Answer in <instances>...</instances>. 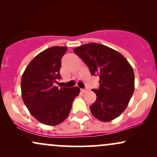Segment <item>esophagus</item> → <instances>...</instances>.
I'll list each match as a JSON object with an SVG mask.
<instances>
[{
    "instance_id": "1",
    "label": "esophagus",
    "mask_w": 157,
    "mask_h": 157,
    "mask_svg": "<svg viewBox=\"0 0 157 157\" xmlns=\"http://www.w3.org/2000/svg\"><path fill=\"white\" fill-rule=\"evenodd\" d=\"M88 91H89V89H88L87 88H86V89H81V91H82V93H86V92H87Z\"/></svg>"
}]
</instances>
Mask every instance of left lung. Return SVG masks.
<instances>
[{
    "label": "left lung",
    "instance_id": "8db88e82",
    "mask_svg": "<svg viewBox=\"0 0 157 157\" xmlns=\"http://www.w3.org/2000/svg\"><path fill=\"white\" fill-rule=\"evenodd\" d=\"M92 75L100 77V87L92 89L97 100L90 106L99 120L110 122L127 108L134 91L133 68L118 52L104 45L91 43L74 48Z\"/></svg>",
    "mask_w": 157,
    "mask_h": 157
}]
</instances>
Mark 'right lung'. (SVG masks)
I'll use <instances>...</instances> for the list:
<instances>
[{
	"mask_svg": "<svg viewBox=\"0 0 157 157\" xmlns=\"http://www.w3.org/2000/svg\"><path fill=\"white\" fill-rule=\"evenodd\" d=\"M66 46H52L38 54L25 69L21 78V94L32 116L47 125H58L69 114L75 98L80 93L73 88L54 86L60 80L61 59Z\"/></svg>",
	"mask_w": 157,
	"mask_h": 157,
	"instance_id": "right-lung-1",
	"label": "right lung"
}]
</instances>
